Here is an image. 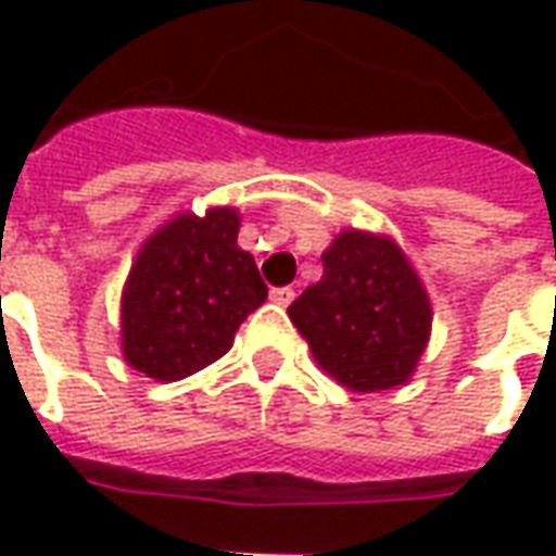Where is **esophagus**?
Returning a JSON list of instances; mask_svg holds the SVG:
<instances>
[{"label": "esophagus", "mask_w": 556, "mask_h": 556, "mask_svg": "<svg viewBox=\"0 0 556 556\" xmlns=\"http://www.w3.org/2000/svg\"><path fill=\"white\" fill-rule=\"evenodd\" d=\"M270 301L279 306H289L291 301H294V289H289V286H282V289H270Z\"/></svg>", "instance_id": "34e87169"}]
</instances>
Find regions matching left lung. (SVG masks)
<instances>
[{
	"label": "left lung",
	"mask_w": 556,
	"mask_h": 556,
	"mask_svg": "<svg viewBox=\"0 0 556 556\" xmlns=\"http://www.w3.org/2000/svg\"><path fill=\"white\" fill-rule=\"evenodd\" d=\"M321 265V279L289 306L318 367L364 394L409 382L433 321L409 258L391 238L349 228Z\"/></svg>",
	"instance_id": "left-lung-1"
}]
</instances>
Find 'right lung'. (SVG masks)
Listing matches in <instances>:
<instances>
[{"label":"right lung","mask_w":556,"mask_h":556,"mask_svg":"<svg viewBox=\"0 0 556 556\" xmlns=\"http://www.w3.org/2000/svg\"><path fill=\"white\" fill-rule=\"evenodd\" d=\"M240 213H180L143 243L123 289V358L156 382H177L223 358L267 286L238 247Z\"/></svg>","instance_id":"right-lung-1"}]
</instances>
